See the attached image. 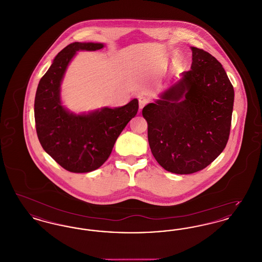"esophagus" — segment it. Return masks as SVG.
Segmentation results:
<instances>
[{
  "instance_id": "esophagus-1",
  "label": "esophagus",
  "mask_w": 262,
  "mask_h": 262,
  "mask_svg": "<svg viewBox=\"0 0 262 262\" xmlns=\"http://www.w3.org/2000/svg\"><path fill=\"white\" fill-rule=\"evenodd\" d=\"M138 101H139V109H142V108L149 102V99L146 98V97H144V96H140V97L138 98Z\"/></svg>"
}]
</instances>
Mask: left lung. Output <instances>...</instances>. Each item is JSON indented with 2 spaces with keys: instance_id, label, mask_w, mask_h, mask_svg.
<instances>
[{
  "instance_id": "8db88e82",
  "label": "left lung",
  "mask_w": 262,
  "mask_h": 262,
  "mask_svg": "<svg viewBox=\"0 0 262 262\" xmlns=\"http://www.w3.org/2000/svg\"><path fill=\"white\" fill-rule=\"evenodd\" d=\"M191 51L190 70L142 110L154 158L174 174L211 164L226 147L232 123L235 93L222 64L206 51Z\"/></svg>"
}]
</instances>
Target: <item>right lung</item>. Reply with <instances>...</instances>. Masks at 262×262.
<instances>
[{"label": "right lung", "instance_id": "add662e5", "mask_svg": "<svg viewBox=\"0 0 262 262\" xmlns=\"http://www.w3.org/2000/svg\"><path fill=\"white\" fill-rule=\"evenodd\" d=\"M103 47L101 43L68 45L57 55L38 84L34 101L38 139L43 149L72 173H88L101 167L109 158L122 130L138 111L137 99L120 108H104L77 116L61 105V81L75 52Z\"/></svg>", "mask_w": 262, "mask_h": 262}]
</instances>
